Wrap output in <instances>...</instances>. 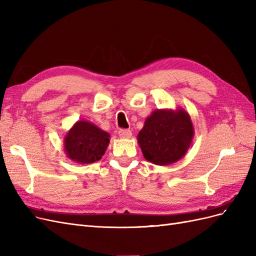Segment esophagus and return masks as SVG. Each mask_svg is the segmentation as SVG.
<instances>
[{"mask_svg":"<svg viewBox=\"0 0 256 256\" xmlns=\"http://www.w3.org/2000/svg\"><path fill=\"white\" fill-rule=\"evenodd\" d=\"M118 136L122 138H130L131 136H132V132L129 129H120L118 131Z\"/></svg>","mask_w":256,"mask_h":256,"instance_id":"esophagus-1","label":"esophagus"}]
</instances>
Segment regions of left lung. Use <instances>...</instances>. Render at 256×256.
<instances>
[{"label":"left lung","instance_id":"1","mask_svg":"<svg viewBox=\"0 0 256 256\" xmlns=\"http://www.w3.org/2000/svg\"><path fill=\"white\" fill-rule=\"evenodd\" d=\"M194 136L190 115L182 108L154 111L138 134L144 158L157 166H168L188 152Z\"/></svg>","mask_w":256,"mask_h":256}]
</instances>
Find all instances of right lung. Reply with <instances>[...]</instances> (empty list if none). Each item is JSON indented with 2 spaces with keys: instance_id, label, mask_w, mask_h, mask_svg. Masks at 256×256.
I'll list each match as a JSON object with an SVG mask.
<instances>
[{
  "instance_id": "add662e5",
  "label": "right lung",
  "mask_w": 256,
  "mask_h": 256,
  "mask_svg": "<svg viewBox=\"0 0 256 256\" xmlns=\"http://www.w3.org/2000/svg\"><path fill=\"white\" fill-rule=\"evenodd\" d=\"M110 134L95 124L81 120L64 136L66 156L81 164H90L102 158L110 143Z\"/></svg>"
}]
</instances>
